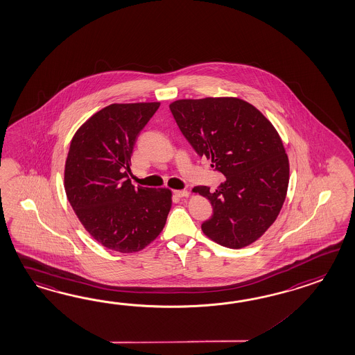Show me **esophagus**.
Listing matches in <instances>:
<instances>
[{
    "mask_svg": "<svg viewBox=\"0 0 355 355\" xmlns=\"http://www.w3.org/2000/svg\"><path fill=\"white\" fill-rule=\"evenodd\" d=\"M173 194L179 198H185L189 196V191L188 190H173Z\"/></svg>",
    "mask_w": 355,
    "mask_h": 355,
    "instance_id": "esophagus-1",
    "label": "esophagus"
}]
</instances>
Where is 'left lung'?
<instances>
[{"label":"left lung","instance_id":"1","mask_svg":"<svg viewBox=\"0 0 355 355\" xmlns=\"http://www.w3.org/2000/svg\"><path fill=\"white\" fill-rule=\"evenodd\" d=\"M170 110L190 146L226 178L214 191L193 189L214 207L202 223L205 235L231 249L254 243L286 198L288 158L279 132L259 110L235 97L178 99Z\"/></svg>","mask_w":355,"mask_h":355}]
</instances>
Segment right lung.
Returning <instances> with one entry per match:
<instances>
[{"label":"right lung","instance_id":"add662e5","mask_svg":"<svg viewBox=\"0 0 355 355\" xmlns=\"http://www.w3.org/2000/svg\"><path fill=\"white\" fill-rule=\"evenodd\" d=\"M159 102L112 103L76 130L67 153L64 187L84 229L103 247L132 253L165 227L171 190L134 187L132 148Z\"/></svg>","mask_w":355,"mask_h":355}]
</instances>
